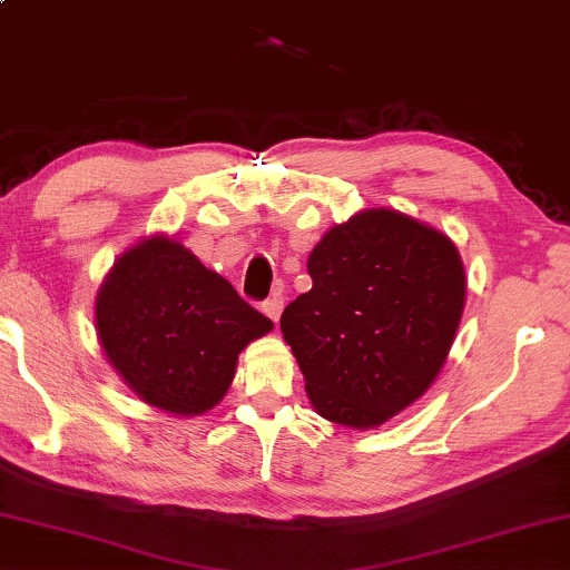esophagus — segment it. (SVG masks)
Masks as SVG:
<instances>
[{"label": "esophagus", "instance_id": "obj_1", "mask_svg": "<svg viewBox=\"0 0 570 570\" xmlns=\"http://www.w3.org/2000/svg\"><path fill=\"white\" fill-rule=\"evenodd\" d=\"M263 313L267 315L269 321H279V313H283V295L279 293H275V295H269L267 301L263 303Z\"/></svg>", "mask_w": 570, "mask_h": 570}]
</instances>
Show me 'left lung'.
<instances>
[{
    "mask_svg": "<svg viewBox=\"0 0 570 570\" xmlns=\"http://www.w3.org/2000/svg\"><path fill=\"white\" fill-rule=\"evenodd\" d=\"M313 287L279 328L321 416L376 426L412 404L440 373L464 307V267L452 239L394 209L333 227L307 259Z\"/></svg>",
    "mask_w": 570,
    "mask_h": 570,
    "instance_id": "1",
    "label": "left lung"
}]
</instances>
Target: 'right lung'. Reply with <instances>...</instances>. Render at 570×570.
Here are the masks:
<instances>
[{
  "mask_svg": "<svg viewBox=\"0 0 570 570\" xmlns=\"http://www.w3.org/2000/svg\"><path fill=\"white\" fill-rule=\"evenodd\" d=\"M108 361L146 404L202 414L227 394L237 356L273 321L174 239L126 252L96 303Z\"/></svg>",
  "mask_w": 570,
  "mask_h": 570,
  "instance_id": "add662e5",
  "label": "right lung"
}]
</instances>
